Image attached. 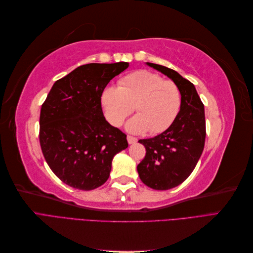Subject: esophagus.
<instances>
[{
  "mask_svg": "<svg viewBox=\"0 0 253 253\" xmlns=\"http://www.w3.org/2000/svg\"><path fill=\"white\" fill-rule=\"evenodd\" d=\"M126 139H127L128 144H133V143L137 142V138H135V137H133V136H127Z\"/></svg>",
  "mask_w": 253,
  "mask_h": 253,
  "instance_id": "obj_1",
  "label": "esophagus"
}]
</instances>
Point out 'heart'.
Masks as SVG:
<instances>
[{
  "instance_id": "1",
  "label": "heart",
  "mask_w": 253,
  "mask_h": 253,
  "mask_svg": "<svg viewBox=\"0 0 253 253\" xmlns=\"http://www.w3.org/2000/svg\"><path fill=\"white\" fill-rule=\"evenodd\" d=\"M105 118L119 126L134 110L138 113L127 122V131L153 134L164 132L177 115L180 94L176 84L159 75L137 71L119 81L118 87L109 86L101 95Z\"/></svg>"
}]
</instances>
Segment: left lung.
<instances>
[{"instance_id": "obj_1", "label": "left lung", "mask_w": 253, "mask_h": 253, "mask_svg": "<svg viewBox=\"0 0 253 253\" xmlns=\"http://www.w3.org/2000/svg\"><path fill=\"white\" fill-rule=\"evenodd\" d=\"M147 65L169 77L181 96L180 110L173 124L162 134L138 141L145 147V156L137 166L141 181L154 190H169L189 177L202 155L205 109L193 83L169 67L150 62Z\"/></svg>"}]
</instances>
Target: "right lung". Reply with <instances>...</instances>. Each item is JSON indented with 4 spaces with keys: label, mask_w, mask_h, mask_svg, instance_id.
<instances>
[{
    "label": "right lung",
    "mask_w": 253,
    "mask_h": 253,
    "mask_svg": "<svg viewBox=\"0 0 253 253\" xmlns=\"http://www.w3.org/2000/svg\"><path fill=\"white\" fill-rule=\"evenodd\" d=\"M127 62L89 63L57 80L42 104L40 144L59 179L89 191L108 180L112 160L127 148L126 135L103 116L101 95Z\"/></svg>",
    "instance_id": "1"
}]
</instances>
